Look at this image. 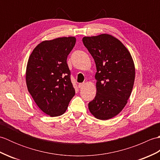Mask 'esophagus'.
<instances>
[{
	"instance_id": "1",
	"label": "esophagus",
	"mask_w": 160,
	"mask_h": 160,
	"mask_svg": "<svg viewBox=\"0 0 160 160\" xmlns=\"http://www.w3.org/2000/svg\"><path fill=\"white\" fill-rule=\"evenodd\" d=\"M84 83H80L79 84H78V87L82 88L84 87Z\"/></svg>"
}]
</instances>
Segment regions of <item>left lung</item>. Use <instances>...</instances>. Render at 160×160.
Masks as SVG:
<instances>
[{"mask_svg":"<svg viewBox=\"0 0 160 160\" xmlns=\"http://www.w3.org/2000/svg\"><path fill=\"white\" fill-rule=\"evenodd\" d=\"M82 42L97 69L96 95L89 109L96 118L107 120L120 113L131 96L135 76L133 60L127 47L110 34L85 36Z\"/></svg>","mask_w":160,"mask_h":160,"instance_id":"8db88e82","label":"left lung"}]
</instances>
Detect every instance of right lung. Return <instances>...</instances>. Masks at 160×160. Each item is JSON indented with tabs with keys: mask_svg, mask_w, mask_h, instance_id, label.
<instances>
[{
	"mask_svg": "<svg viewBox=\"0 0 160 160\" xmlns=\"http://www.w3.org/2000/svg\"><path fill=\"white\" fill-rule=\"evenodd\" d=\"M76 41L72 36L45 40L29 58L28 89L40 109L51 117L62 115L75 95L67 59Z\"/></svg>",
	"mask_w": 160,
	"mask_h": 160,
	"instance_id": "right-lung-1",
	"label": "right lung"
}]
</instances>
